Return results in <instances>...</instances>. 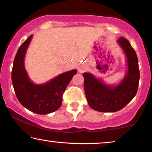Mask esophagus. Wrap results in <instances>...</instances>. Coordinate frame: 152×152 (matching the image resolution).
Segmentation results:
<instances>
[{
    "label": "esophagus",
    "mask_w": 152,
    "mask_h": 152,
    "mask_svg": "<svg viewBox=\"0 0 152 152\" xmlns=\"http://www.w3.org/2000/svg\"><path fill=\"white\" fill-rule=\"evenodd\" d=\"M79 72H83V69H82L81 67H80V68H79Z\"/></svg>",
    "instance_id": "esophagus-1"
}]
</instances>
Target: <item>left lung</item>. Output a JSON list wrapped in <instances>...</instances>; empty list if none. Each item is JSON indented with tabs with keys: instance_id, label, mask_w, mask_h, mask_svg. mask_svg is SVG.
Masks as SVG:
<instances>
[{
	"instance_id": "1",
	"label": "left lung",
	"mask_w": 152,
	"mask_h": 152,
	"mask_svg": "<svg viewBox=\"0 0 152 152\" xmlns=\"http://www.w3.org/2000/svg\"><path fill=\"white\" fill-rule=\"evenodd\" d=\"M126 53L128 73L122 83L116 87H109L89 73H84V88L88 104L96 111L116 112L124 108L135 96L138 88L140 70L135 50L126 38L118 40Z\"/></svg>"
}]
</instances>
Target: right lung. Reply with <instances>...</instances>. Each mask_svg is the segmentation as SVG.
<instances>
[{"label": "right lung", "mask_w": 152, "mask_h": 152, "mask_svg": "<svg viewBox=\"0 0 152 152\" xmlns=\"http://www.w3.org/2000/svg\"><path fill=\"white\" fill-rule=\"evenodd\" d=\"M32 35L20 46L12 71V81L16 96L22 106L32 112L46 115L57 110L61 106L62 95L76 69L63 73L44 85H35L30 81L24 69L23 60Z\"/></svg>", "instance_id": "add662e5"}]
</instances>
